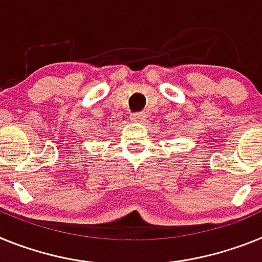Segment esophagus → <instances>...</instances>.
I'll return each mask as SVG.
<instances>
[{
	"mask_svg": "<svg viewBox=\"0 0 262 262\" xmlns=\"http://www.w3.org/2000/svg\"><path fill=\"white\" fill-rule=\"evenodd\" d=\"M145 117H146V116H145V113H144V112L133 113V115L130 116L132 121H134V122H144Z\"/></svg>",
	"mask_w": 262,
	"mask_h": 262,
	"instance_id": "34e87169",
	"label": "esophagus"
}]
</instances>
